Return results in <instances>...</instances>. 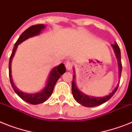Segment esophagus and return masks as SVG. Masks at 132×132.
<instances>
[{"label":"esophagus","instance_id":"1","mask_svg":"<svg viewBox=\"0 0 132 132\" xmlns=\"http://www.w3.org/2000/svg\"><path fill=\"white\" fill-rule=\"evenodd\" d=\"M72 66H73V63L72 62L68 61V62L66 63V67L68 70H70L72 68Z\"/></svg>","mask_w":132,"mask_h":132}]
</instances>
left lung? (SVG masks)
Listing matches in <instances>:
<instances>
[{
  "instance_id": "8db88e82",
  "label": "left lung",
  "mask_w": 132,
  "mask_h": 132,
  "mask_svg": "<svg viewBox=\"0 0 132 132\" xmlns=\"http://www.w3.org/2000/svg\"><path fill=\"white\" fill-rule=\"evenodd\" d=\"M111 46H112L114 52H115V54H116V57L117 59V62H118V65H119V78L120 79L121 70H122V64H121V61L120 49H119V45H117V43H115L114 44L111 45ZM74 74L75 75H73V80L72 82V93L73 97L78 103H80L82 105L85 106V107H93L100 105L101 104L105 103L113 97V95L117 91L118 87H119V82L117 84V87L114 88V90H113L112 93H111L110 94H109V95H107L105 97H95L88 96V95H87L86 94H84L83 93L80 91L78 88L76 87V82H75L76 77H75V70H74Z\"/></svg>"
}]
</instances>
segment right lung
<instances>
[{
    "mask_svg": "<svg viewBox=\"0 0 132 132\" xmlns=\"http://www.w3.org/2000/svg\"><path fill=\"white\" fill-rule=\"evenodd\" d=\"M45 25L44 24H39V25H35L33 26H31L28 29H27L25 31L23 32L21 35L19 37L18 40L15 43L14 47H13V52H12L11 56L10 57L9 64V78L10 82L11 84V86L13 87V90L18 95L20 98H21L23 101L27 102L29 103L32 104V105H37L45 102L49 98L52 94L53 90H54V87L57 82V80L59 79L61 75H62L65 72H66V68L63 64H60L59 66L54 67L50 72V74L49 75L48 79H47L46 86L44 87V88L40 92H38L37 93L29 94L26 93H23L21 91L15 87L14 85V82L13 81L11 75V63L12 60L15 54V52L16 50V48L20 44L25 40L29 39V37H34L35 35H37L40 34L42 31L45 29Z\"/></svg>",
    "mask_w": 132,
    "mask_h": 132,
    "instance_id": "add662e5",
    "label": "right lung"
}]
</instances>
